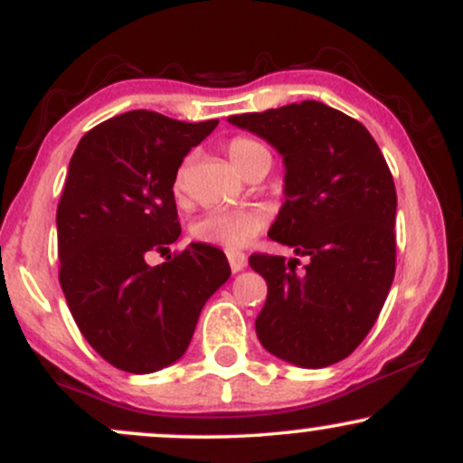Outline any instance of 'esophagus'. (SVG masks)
<instances>
[{
  "instance_id": "34e87169",
  "label": "esophagus",
  "mask_w": 463,
  "mask_h": 463,
  "mask_svg": "<svg viewBox=\"0 0 463 463\" xmlns=\"http://www.w3.org/2000/svg\"><path fill=\"white\" fill-rule=\"evenodd\" d=\"M228 263H231L232 272H241L248 265V257L243 252H228Z\"/></svg>"
}]
</instances>
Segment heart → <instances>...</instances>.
Segmentation results:
<instances>
[{
  "label": "heart",
  "mask_w": 463,
  "mask_h": 463,
  "mask_svg": "<svg viewBox=\"0 0 463 463\" xmlns=\"http://www.w3.org/2000/svg\"><path fill=\"white\" fill-rule=\"evenodd\" d=\"M263 154H269L259 141L250 137H235L228 143V156L235 163L239 172L246 169ZM189 178V158L176 169L174 176V194L184 195ZM269 215L263 206H237V209H213L202 213L191 224V237L209 246H222L228 250H239L248 246L268 224Z\"/></svg>",
  "instance_id": "obj_1"
}]
</instances>
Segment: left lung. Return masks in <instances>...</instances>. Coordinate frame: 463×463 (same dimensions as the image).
I'll return each instance as SVG.
<instances>
[{"mask_svg":"<svg viewBox=\"0 0 463 463\" xmlns=\"http://www.w3.org/2000/svg\"><path fill=\"white\" fill-rule=\"evenodd\" d=\"M272 143L285 163V204L269 239L309 257L257 252L268 283L257 335L268 353L300 368L346 359L374 326L396 272V187L376 141L353 117L305 99L228 117Z\"/></svg>","mask_w":463,"mask_h":463,"instance_id":"8db88e82","label":"left lung"}]
</instances>
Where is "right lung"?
<instances>
[{
  "instance_id": "right-lung-1",
  "label": "right lung",
  "mask_w": 463,
  "mask_h": 463,
  "mask_svg": "<svg viewBox=\"0 0 463 463\" xmlns=\"http://www.w3.org/2000/svg\"><path fill=\"white\" fill-rule=\"evenodd\" d=\"M217 124L130 110L89 130L69 161L58 279L80 333L124 372L147 374L183 357L202 307L231 276L226 254L206 243L154 268L146 261L180 237L174 176Z\"/></svg>"
}]
</instances>
